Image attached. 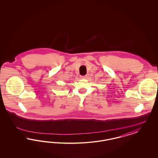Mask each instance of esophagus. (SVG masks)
Masks as SVG:
<instances>
[{"instance_id":"esophagus-1","label":"esophagus","mask_w":158,"mask_h":158,"mask_svg":"<svg viewBox=\"0 0 158 158\" xmlns=\"http://www.w3.org/2000/svg\"><path fill=\"white\" fill-rule=\"evenodd\" d=\"M86 77V76H81V79H85Z\"/></svg>"}]
</instances>
